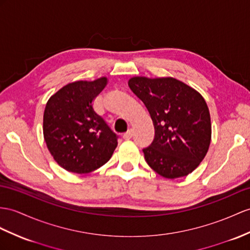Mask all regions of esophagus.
<instances>
[{
	"label": "esophagus",
	"mask_w": 250,
	"mask_h": 250,
	"mask_svg": "<svg viewBox=\"0 0 250 250\" xmlns=\"http://www.w3.org/2000/svg\"><path fill=\"white\" fill-rule=\"evenodd\" d=\"M132 136H133V131H132V129H129L128 131H127L125 135L123 136V138L125 139V140H129L130 138H132Z\"/></svg>",
	"instance_id": "obj_1"
}]
</instances>
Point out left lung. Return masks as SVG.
I'll return each mask as SVG.
<instances>
[{"label": "left lung", "instance_id": "left-lung-1", "mask_svg": "<svg viewBox=\"0 0 250 250\" xmlns=\"http://www.w3.org/2000/svg\"><path fill=\"white\" fill-rule=\"evenodd\" d=\"M131 91L141 100L155 127L145 161L167 179L188 176L204 160L211 142L209 108L198 91L173 77L133 76Z\"/></svg>", "mask_w": 250, "mask_h": 250}]
</instances>
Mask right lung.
Instances as JSON below:
<instances>
[{"label":"right lung","instance_id":"obj_1","mask_svg":"<svg viewBox=\"0 0 250 250\" xmlns=\"http://www.w3.org/2000/svg\"><path fill=\"white\" fill-rule=\"evenodd\" d=\"M107 77L65 84L48 99L43 137L54 160L65 171L88 174L103 167L118 146V137L93 109Z\"/></svg>","mask_w":250,"mask_h":250}]
</instances>
